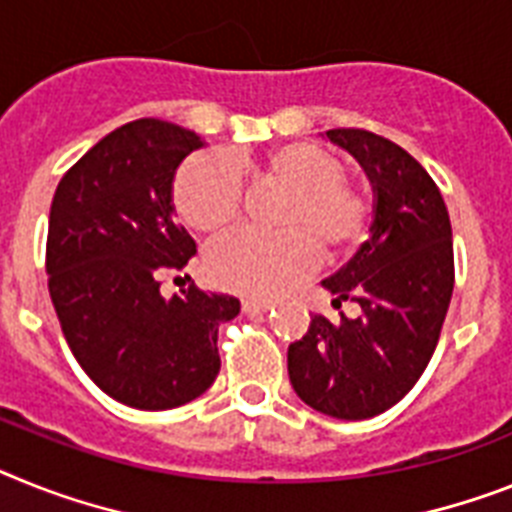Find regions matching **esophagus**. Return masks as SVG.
<instances>
[{"label":"esophagus","mask_w":512,"mask_h":512,"mask_svg":"<svg viewBox=\"0 0 512 512\" xmlns=\"http://www.w3.org/2000/svg\"><path fill=\"white\" fill-rule=\"evenodd\" d=\"M270 307H273L270 299H242L244 312H268Z\"/></svg>","instance_id":"obj_1"}]
</instances>
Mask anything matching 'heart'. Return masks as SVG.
<instances>
[{"instance_id": "1", "label": "heart", "mask_w": 512, "mask_h": 512, "mask_svg": "<svg viewBox=\"0 0 512 512\" xmlns=\"http://www.w3.org/2000/svg\"><path fill=\"white\" fill-rule=\"evenodd\" d=\"M265 176L291 190L283 234L236 229L208 252L210 278L239 294H278L312 273L322 249L359 244L369 223V197L343 176L336 153L315 143H286L265 153ZM242 176L223 153L187 158L174 179V205L187 226L205 234L226 229L242 208Z\"/></svg>"}]
</instances>
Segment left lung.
Segmentation results:
<instances>
[{
  "label": "left lung",
  "instance_id": "obj_1",
  "mask_svg": "<svg viewBox=\"0 0 512 512\" xmlns=\"http://www.w3.org/2000/svg\"><path fill=\"white\" fill-rule=\"evenodd\" d=\"M325 135L362 163L375 192L369 239L322 281L333 307L351 299L362 312L312 315L289 346V380L315 411L359 422L401 401L435 354L455 283L453 229L437 184L401 145L354 127Z\"/></svg>",
  "mask_w": 512,
  "mask_h": 512
}]
</instances>
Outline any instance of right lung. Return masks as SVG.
Here are the masks:
<instances>
[{
  "label": "right lung",
  "instance_id": "add662e5",
  "mask_svg": "<svg viewBox=\"0 0 512 512\" xmlns=\"http://www.w3.org/2000/svg\"><path fill=\"white\" fill-rule=\"evenodd\" d=\"M203 145L179 124L135 119L98 140L51 200L46 273L62 333L85 375L132 409L203 395L221 369L218 328L239 315V299L195 283L161 294V278L197 252L171 190Z\"/></svg>",
  "mask_w": 512,
  "mask_h": 512
}]
</instances>
